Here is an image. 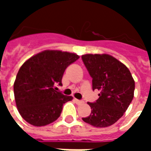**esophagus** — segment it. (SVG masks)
<instances>
[{
  "mask_svg": "<svg viewBox=\"0 0 151 151\" xmlns=\"http://www.w3.org/2000/svg\"><path fill=\"white\" fill-rule=\"evenodd\" d=\"M74 102H75L77 104H82L84 103L82 100H79V99H74Z\"/></svg>",
  "mask_w": 151,
  "mask_h": 151,
  "instance_id": "esophagus-1",
  "label": "esophagus"
}]
</instances>
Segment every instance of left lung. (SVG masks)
Segmentation results:
<instances>
[{
	"label": "left lung",
	"mask_w": 151,
	"mask_h": 151,
	"mask_svg": "<svg viewBox=\"0 0 151 151\" xmlns=\"http://www.w3.org/2000/svg\"><path fill=\"white\" fill-rule=\"evenodd\" d=\"M82 60L92 78V89L99 90V98L87 104L91 113L82 118L95 127L104 128L116 123L133 99L135 82L124 64L108 54H86Z\"/></svg>",
	"instance_id": "obj_1"
}]
</instances>
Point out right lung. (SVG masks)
<instances>
[{
    "mask_svg": "<svg viewBox=\"0 0 151 151\" xmlns=\"http://www.w3.org/2000/svg\"><path fill=\"white\" fill-rule=\"evenodd\" d=\"M79 56L61 51L47 50L27 60L16 76L14 92L22 117L35 126H44L58 119L63 104L72 100L56 91L62 86L66 68Z\"/></svg>",
    "mask_w": 151,
    "mask_h": 151,
    "instance_id": "1",
    "label": "right lung"
}]
</instances>
